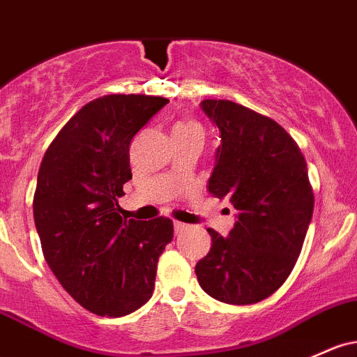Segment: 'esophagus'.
Listing matches in <instances>:
<instances>
[{"label": "esophagus", "mask_w": 357, "mask_h": 357, "mask_svg": "<svg viewBox=\"0 0 357 357\" xmlns=\"http://www.w3.org/2000/svg\"><path fill=\"white\" fill-rule=\"evenodd\" d=\"M185 229H188V225H186V223H183V222H178V220L174 222V232H176V234L183 232V230H185Z\"/></svg>", "instance_id": "1"}]
</instances>
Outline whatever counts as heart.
<instances>
[{
  "label": "heart",
  "mask_w": 357,
  "mask_h": 357,
  "mask_svg": "<svg viewBox=\"0 0 357 357\" xmlns=\"http://www.w3.org/2000/svg\"><path fill=\"white\" fill-rule=\"evenodd\" d=\"M190 132H198V134H203V128L199 127L197 121H181V123L174 125L172 128V134H190Z\"/></svg>",
  "instance_id": "heart-1"
}]
</instances>
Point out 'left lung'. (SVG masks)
I'll return each mask as SVG.
<instances>
[{
	"label": "left lung",
	"instance_id": "left-lung-1",
	"mask_svg": "<svg viewBox=\"0 0 357 357\" xmlns=\"http://www.w3.org/2000/svg\"><path fill=\"white\" fill-rule=\"evenodd\" d=\"M202 109L222 139L208 191L238 215L229 237L208 229L211 249L195 273L211 298L257 303L287 281L303 248L313 213L307 162L269 116L229 100H205Z\"/></svg>",
	"mask_w": 357,
	"mask_h": 357
}]
</instances>
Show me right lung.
<instances>
[{"mask_svg":"<svg viewBox=\"0 0 357 357\" xmlns=\"http://www.w3.org/2000/svg\"><path fill=\"white\" fill-rule=\"evenodd\" d=\"M169 100L107 95L84 105L50 142L38 169L33 218L42 252L86 310L123 317L147 303L158 261L172 241L166 217L121 218L132 179L130 142Z\"/></svg>","mask_w":357,"mask_h":357,"instance_id":"obj_1","label":"right lung"}]
</instances>
